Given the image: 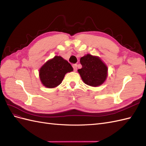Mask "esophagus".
<instances>
[{
  "instance_id": "34e87169",
  "label": "esophagus",
  "mask_w": 146,
  "mask_h": 146,
  "mask_svg": "<svg viewBox=\"0 0 146 146\" xmlns=\"http://www.w3.org/2000/svg\"><path fill=\"white\" fill-rule=\"evenodd\" d=\"M72 68L74 69V71H76L77 69V65L76 64H72Z\"/></svg>"
}]
</instances>
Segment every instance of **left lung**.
<instances>
[{
    "label": "left lung",
    "instance_id": "obj_1",
    "mask_svg": "<svg viewBox=\"0 0 146 146\" xmlns=\"http://www.w3.org/2000/svg\"><path fill=\"white\" fill-rule=\"evenodd\" d=\"M82 68L78 70L85 84L98 86L102 84L107 77V67L98 56L88 54L80 58Z\"/></svg>",
    "mask_w": 146,
    "mask_h": 146
}]
</instances>
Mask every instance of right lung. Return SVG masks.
<instances>
[{
  "label": "right lung",
  "mask_w": 146,
  "mask_h": 146,
  "mask_svg": "<svg viewBox=\"0 0 146 146\" xmlns=\"http://www.w3.org/2000/svg\"><path fill=\"white\" fill-rule=\"evenodd\" d=\"M72 70V67L67 61L61 56H55L42 66L39 77L44 86L52 88L61 84L65 74Z\"/></svg>",
  "instance_id": "add662e5"
}]
</instances>
